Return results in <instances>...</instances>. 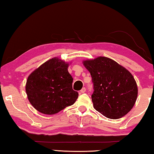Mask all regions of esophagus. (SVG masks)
<instances>
[{"label":"esophagus","mask_w":154,"mask_h":154,"mask_svg":"<svg viewBox=\"0 0 154 154\" xmlns=\"http://www.w3.org/2000/svg\"><path fill=\"white\" fill-rule=\"evenodd\" d=\"M85 90H86V89H85V88H83L82 89L80 90V92L81 93H84L85 92Z\"/></svg>","instance_id":"esophagus-1"}]
</instances>
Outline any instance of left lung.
Wrapping results in <instances>:
<instances>
[{
    "instance_id": "1",
    "label": "left lung",
    "mask_w": 154,
    "mask_h": 154,
    "mask_svg": "<svg viewBox=\"0 0 154 154\" xmlns=\"http://www.w3.org/2000/svg\"><path fill=\"white\" fill-rule=\"evenodd\" d=\"M94 85V108L106 118L119 119L131 110L138 88L132 75L118 62L106 57L83 61Z\"/></svg>"
}]
</instances>
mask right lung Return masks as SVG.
<instances>
[{
    "instance_id": "obj_1",
    "label": "right lung",
    "mask_w": 154,
    "mask_h": 154,
    "mask_svg": "<svg viewBox=\"0 0 154 154\" xmlns=\"http://www.w3.org/2000/svg\"><path fill=\"white\" fill-rule=\"evenodd\" d=\"M68 66L64 61L54 58L28 76L26 92L29 102L38 111L54 115L76 101L79 94L72 90L73 79Z\"/></svg>"
}]
</instances>
